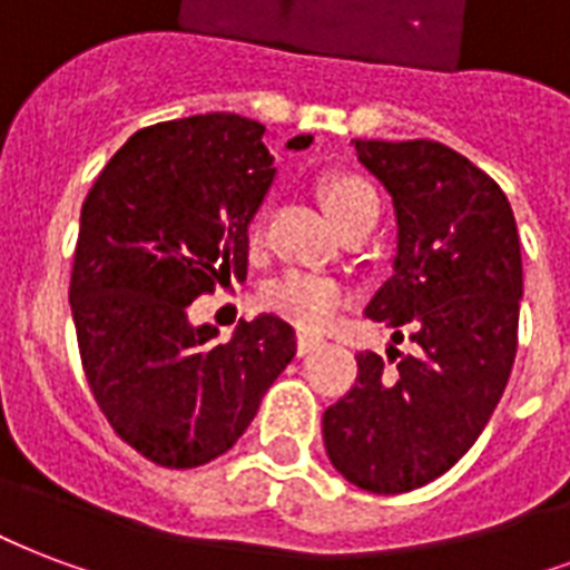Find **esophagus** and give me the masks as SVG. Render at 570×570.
<instances>
[{
    "label": "esophagus",
    "instance_id": "1",
    "mask_svg": "<svg viewBox=\"0 0 570 570\" xmlns=\"http://www.w3.org/2000/svg\"><path fill=\"white\" fill-rule=\"evenodd\" d=\"M321 345H324V340H321L318 333H297V351H301V354H309V351L321 348Z\"/></svg>",
    "mask_w": 570,
    "mask_h": 570
}]
</instances>
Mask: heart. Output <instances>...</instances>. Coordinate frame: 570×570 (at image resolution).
Listing matches in <instances>:
<instances>
[{
	"instance_id": "b5f03b06",
	"label": "heart",
	"mask_w": 570,
	"mask_h": 570,
	"mask_svg": "<svg viewBox=\"0 0 570 570\" xmlns=\"http://www.w3.org/2000/svg\"><path fill=\"white\" fill-rule=\"evenodd\" d=\"M321 200L342 230L351 228L354 222L379 216V191L372 188L370 179L357 174H331L321 183ZM261 239V228H252V243ZM261 303L282 318H291L301 327H324L331 324L333 315L348 303V288L331 276L306 273V269H291L279 279H273L261 294Z\"/></svg>"
}]
</instances>
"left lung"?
<instances>
[{"label":"left lung","mask_w":570,"mask_h":570,"mask_svg":"<svg viewBox=\"0 0 570 570\" xmlns=\"http://www.w3.org/2000/svg\"><path fill=\"white\" fill-rule=\"evenodd\" d=\"M354 149L393 195L400 225L393 276L366 315L417 348H387V361L361 351L357 379L321 430L345 481L396 495L442 478L493 417L517 357L523 261L504 191L456 149L439 140H354Z\"/></svg>","instance_id":"8db88e82"}]
</instances>
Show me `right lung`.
<instances>
[{"label": "right lung", "instance_id": "obj_1", "mask_svg": "<svg viewBox=\"0 0 570 570\" xmlns=\"http://www.w3.org/2000/svg\"><path fill=\"white\" fill-rule=\"evenodd\" d=\"M273 174L261 122L204 114L135 131L83 200L68 288L80 363L107 423L149 463L228 453L297 351L279 315L243 321L225 345L186 318L200 294L246 279Z\"/></svg>", "mask_w": 570, "mask_h": 570}]
</instances>
